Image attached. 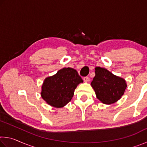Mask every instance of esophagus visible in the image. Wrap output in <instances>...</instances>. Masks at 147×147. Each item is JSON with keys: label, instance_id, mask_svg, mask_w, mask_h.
Segmentation results:
<instances>
[{"label": "esophagus", "instance_id": "34e87169", "mask_svg": "<svg viewBox=\"0 0 147 147\" xmlns=\"http://www.w3.org/2000/svg\"><path fill=\"white\" fill-rule=\"evenodd\" d=\"M84 80L85 82H88L89 81V76H85L84 77Z\"/></svg>", "mask_w": 147, "mask_h": 147}]
</instances>
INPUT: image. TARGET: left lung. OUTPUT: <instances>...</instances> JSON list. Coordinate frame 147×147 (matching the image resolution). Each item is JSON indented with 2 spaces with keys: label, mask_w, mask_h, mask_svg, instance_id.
<instances>
[{
  "label": "left lung",
  "mask_w": 147,
  "mask_h": 147,
  "mask_svg": "<svg viewBox=\"0 0 147 147\" xmlns=\"http://www.w3.org/2000/svg\"><path fill=\"white\" fill-rule=\"evenodd\" d=\"M91 84L96 97L106 104L115 103L119 100L127 86L123 78L99 67L95 68V76Z\"/></svg>",
  "instance_id": "left-lung-1"
}]
</instances>
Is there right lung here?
<instances>
[{"mask_svg":"<svg viewBox=\"0 0 147 147\" xmlns=\"http://www.w3.org/2000/svg\"><path fill=\"white\" fill-rule=\"evenodd\" d=\"M81 82L82 79L75 69L63 68L45 80L41 96L51 106L61 108L71 101L74 89Z\"/></svg>","mask_w":147,"mask_h":147,"instance_id":"add662e5","label":"right lung"}]
</instances>
